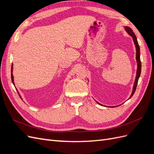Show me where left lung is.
Wrapping results in <instances>:
<instances>
[{
  "label": "left lung",
  "instance_id": "8db88e82",
  "mask_svg": "<svg viewBox=\"0 0 154 154\" xmlns=\"http://www.w3.org/2000/svg\"><path fill=\"white\" fill-rule=\"evenodd\" d=\"M125 30H126V31L128 32V34L129 35H130L132 37L134 42L135 44V45H136V60H137V72H136V80H135V82H134V87H133V91H132V94L130 97H130H131L133 96V94H134V92H135V91H136V89L138 80L139 78V76H140L141 71V60H140V48H139V45L138 42H137L136 36V35L134 34V32H133L132 29L130 28L129 27L126 26L125 27ZM96 102L97 104L102 105L101 104L98 103L97 101H96ZM113 107H116V106H113Z\"/></svg>",
  "mask_w": 154,
  "mask_h": 154
}]
</instances>
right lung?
<instances>
[{
  "mask_svg": "<svg viewBox=\"0 0 154 154\" xmlns=\"http://www.w3.org/2000/svg\"><path fill=\"white\" fill-rule=\"evenodd\" d=\"M12 69H13V66H11V72H12ZM11 80H12V82H13V83L14 84V82H13V74L11 73ZM18 92V91H17ZM18 95H19V96H20V97L21 98V97H20V95L19 94V93H18Z\"/></svg>",
  "mask_w": 154,
  "mask_h": 154,
  "instance_id": "obj_1",
  "label": "right lung"
}]
</instances>
